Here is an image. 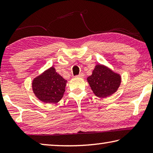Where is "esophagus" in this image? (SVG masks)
<instances>
[{
	"mask_svg": "<svg viewBox=\"0 0 153 153\" xmlns=\"http://www.w3.org/2000/svg\"><path fill=\"white\" fill-rule=\"evenodd\" d=\"M84 77V74H83V73H81V74H79L78 76H76V77H80V78H83V77Z\"/></svg>",
	"mask_w": 153,
	"mask_h": 153,
	"instance_id": "1",
	"label": "esophagus"
}]
</instances>
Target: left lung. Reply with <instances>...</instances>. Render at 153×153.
I'll return each instance as SVG.
<instances>
[{
  "label": "left lung",
  "instance_id": "8db88e82",
  "mask_svg": "<svg viewBox=\"0 0 153 153\" xmlns=\"http://www.w3.org/2000/svg\"><path fill=\"white\" fill-rule=\"evenodd\" d=\"M87 82L95 96L106 98L117 91L121 83V76L105 65L97 64L91 76L87 77Z\"/></svg>",
  "mask_w": 153,
  "mask_h": 153
}]
</instances>
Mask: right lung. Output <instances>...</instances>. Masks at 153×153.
I'll return each mask as SVG.
<instances>
[{
	"label": "right lung",
	"instance_id": "add662e5",
	"mask_svg": "<svg viewBox=\"0 0 153 153\" xmlns=\"http://www.w3.org/2000/svg\"><path fill=\"white\" fill-rule=\"evenodd\" d=\"M67 83L53 66L33 78L32 87L33 94L46 104L57 103L63 98Z\"/></svg>",
	"mask_w": 153,
	"mask_h": 153
}]
</instances>
